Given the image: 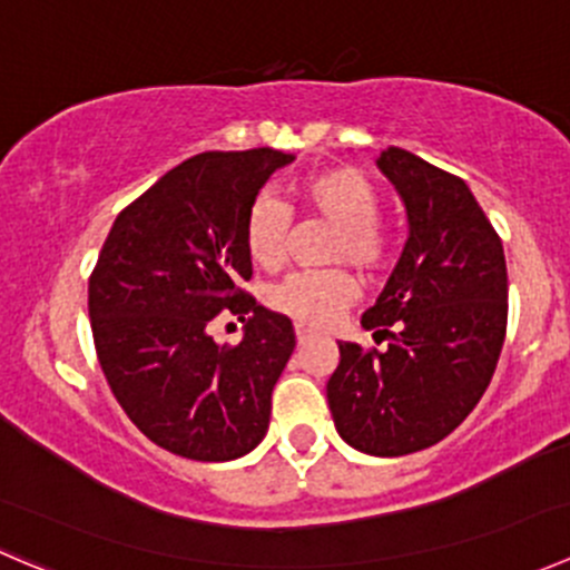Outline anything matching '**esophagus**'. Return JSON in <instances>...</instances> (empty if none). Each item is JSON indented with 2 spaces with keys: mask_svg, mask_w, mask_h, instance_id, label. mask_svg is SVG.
Wrapping results in <instances>:
<instances>
[{
  "mask_svg": "<svg viewBox=\"0 0 570 570\" xmlns=\"http://www.w3.org/2000/svg\"><path fill=\"white\" fill-rule=\"evenodd\" d=\"M295 336H297V344H308L314 338V331L306 325H295Z\"/></svg>",
  "mask_w": 570,
  "mask_h": 570,
  "instance_id": "1",
  "label": "esophagus"
}]
</instances>
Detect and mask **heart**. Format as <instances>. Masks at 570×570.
<instances>
[{
  "mask_svg": "<svg viewBox=\"0 0 570 570\" xmlns=\"http://www.w3.org/2000/svg\"><path fill=\"white\" fill-rule=\"evenodd\" d=\"M303 206L317 212L336 226L331 243L333 262H350L355 267H381L389 256V237L377 226L381 198L364 174L353 168H333L317 174L297 189ZM289 239V209L273 195H258L245 217V248L250 262L262 269H278L286 258ZM358 297V284L344 269L297 273L269 289V306L303 325H331L350 303Z\"/></svg>",
  "mask_w": 570,
  "mask_h": 570,
  "instance_id": "heart-1",
  "label": "heart"
}]
</instances>
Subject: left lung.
Listing matches in <instances>:
<instances>
[{"label":"left lung","instance_id":"obj_1","mask_svg":"<svg viewBox=\"0 0 570 570\" xmlns=\"http://www.w3.org/2000/svg\"><path fill=\"white\" fill-rule=\"evenodd\" d=\"M375 165L405 206L407 239L361 325L392 342H338L327 405L353 450L400 458L446 439L485 394L508 331V264L463 178L396 146Z\"/></svg>","mask_w":570,"mask_h":570}]
</instances>
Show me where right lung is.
Returning a JSON list of instances; mask_svg holds the SVG:
<instances>
[{
	"label": "right lung",
	"mask_w": 570,
	"mask_h": 570,
	"mask_svg": "<svg viewBox=\"0 0 570 570\" xmlns=\"http://www.w3.org/2000/svg\"><path fill=\"white\" fill-rule=\"evenodd\" d=\"M292 159L275 148L195 154L115 217L90 275V327L109 389L140 433L174 455L234 461L267 435L295 327L239 289L253 275L245 217ZM226 307L246 322L237 348L208 336Z\"/></svg>",
	"instance_id": "1"
}]
</instances>
